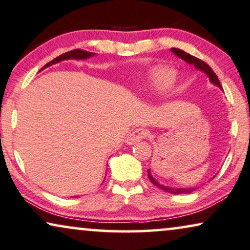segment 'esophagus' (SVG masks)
I'll use <instances>...</instances> for the list:
<instances>
[{
  "instance_id": "1",
  "label": "esophagus",
  "mask_w": 250,
  "mask_h": 250,
  "mask_svg": "<svg viewBox=\"0 0 250 250\" xmlns=\"http://www.w3.org/2000/svg\"><path fill=\"white\" fill-rule=\"evenodd\" d=\"M148 135V131L146 129H143V128H138L134 130L132 132H130V135L127 137V143L128 144H134L136 142L143 140V138L146 137Z\"/></svg>"
}]
</instances>
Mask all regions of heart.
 <instances>
[{
  "label": "heart",
  "instance_id": "heart-1",
  "mask_svg": "<svg viewBox=\"0 0 250 250\" xmlns=\"http://www.w3.org/2000/svg\"><path fill=\"white\" fill-rule=\"evenodd\" d=\"M175 80V71L166 67L156 68L151 74V82L158 91L167 90L172 86Z\"/></svg>",
  "mask_w": 250,
  "mask_h": 250
}]
</instances>
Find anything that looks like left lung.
Masks as SVG:
<instances>
[{
    "instance_id": "obj_1",
    "label": "left lung",
    "mask_w": 250,
    "mask_h": 250,
    "mask_svg": "<svg viewBox=\"0 0 250 250\" xmlns=\"http://www.w3.org/2000/svg\"><path fill=\"white\" fill-rule=\"evenodd\" d=\"M172 52L174 53V54H176L179 56V58H181L183 61H186L187 63H190V64L194 65L195 68L200 69V70L204 71L205 74H207L208 76H209L210 81L212 82L213 84H216L217 86L222 87V84H220L219 80H218L217 75L214 74L212 69L210 68V65L208 64V63H205L204 61H202V60L195 58V56H192L190 54H188V53H186L185 50L182 49H179V48H172ZM147 175H148V179H150V181L153 183L154 186H157L158 188L163 189L164 191H167L169 192V194H173V195H179V194H190V192L195 191L196 188H168V187H165V186L163 185H159L156 180H154L152 178V175H151L150 170H147Z\"/></svg>"
}]
</instances>
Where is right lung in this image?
<instances>
[{
	"label": "right lung",
	"instance_id": "obj_1",
	"mask_svg": "<svg viewBox=\"0 0 250 250\" xmlns=\"http://www.w3.org/2000/svg\"><path fill=\"white\" fill-rule=\"evenodd\" d=\"M92 55H93V53L86 52V50L74 49V50H70V52H67V53H64V54L58 56V58H55L54 60H53V61H50V62L47 63V64L43 68L48 67V65L54 64V63H58L60 61H63V60H69V59H76V60L87 59V58H90V56H92ZM42 69H41V70H42Z\"/></svg>",
	"mask_w": 250,
	"mask_h": 250
}]
</instances>
